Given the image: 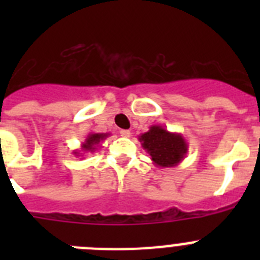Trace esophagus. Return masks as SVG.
<instances>
[{"label":"esophagus","instance_id":"1","mask_svg":"<svg viewBox=\"0 0 260 260\" xmlns=\"http://www.w3.org/2000/svg\"><path fill=\"white\" fill-rule=\"evenodd\" d=\"M119 134H121V137H123V138H128L130 135H132V133H130V130H121V132H119Z\"/></svg>","mask_w":260,"mask_h":260}]
</instances>
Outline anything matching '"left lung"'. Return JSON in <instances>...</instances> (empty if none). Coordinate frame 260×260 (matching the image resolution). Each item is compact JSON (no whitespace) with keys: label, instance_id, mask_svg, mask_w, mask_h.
Wrapping results in <instances>:
<instances>
[{"label":"left lung","instance_id":"1","mask_svg":"<svg viewBox=\"0 0 260 260\" xmlns=\"http://www.w3.org/2000/svg\"><path fill=\"white\" fill-rule=\"evenodd\" d=\"M142 147L150 153L156 167L172 168L185 158L189 144L180 133L168 132L160 125H152L148 132L138 137Z\"/></svg>","mask_w":260,"mask_h":260}]
</instances>
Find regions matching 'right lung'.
Returning <instances> with one entry per match:
<instances>
[{"instance_id":"right-lung-1","label":"right lung","mask_w":260,"mask_h":260,"mask_svg":"<svg viewBox=\"0 0 260 260\" xmlns=\"http://www.w3.org/2000/svg\"><path fill=\"white\" fill-rule=\"evenodd\" d=\"M108 137H109V133H89L83 143L80 144V150H75L73 153L75 156H83V153L95 152L100 142L107 139Z\"/></svg>"}]
</instances>
